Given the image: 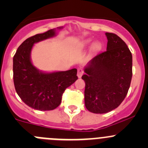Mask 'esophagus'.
Wrapping results in <instances>:
<instances>
[{
    "mask_svg": "<svg viewBox=\"0 0 148 148\" xmlns=\"http://www.w3.org/2000/svg\"><path fill=\"white\" fill-rule=\"evenodd\" d=\"M83 69H78V70H77V77H79V78H81L82 76L83 75Z\"/></svg>",
    "mask_w": 148,
    "mask_h": 148,
    "instance_id": "1",
    "label": "esophagus"
}]
</instances>
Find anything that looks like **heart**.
<instances>
[{
  "label": "heart",
  "mask_w": 148,
  "mask_h": 148,
  "mask_svg": "<svg viewBox=\"0 0 148 148\" xmlns=\"http://www.w3.org/2000/svg\"><path fill=\"white\" fill-rule=\"evenodd\" d=\"M90 42H91V40L90 39L86 40V41H84L83 42L82 46H88L89 44H90ZM100 47H101V43L99 42V41H95V42L93 44V48H94V49H99Z\"/></svg>",
  "instance_id": "heart-1"
}]
</instances>
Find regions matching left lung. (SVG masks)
<instances>
[{
	"mask_svg": "<svg viewBox=\"0 0 148 148\" xmlns=\"http://www.w3.org/2000/svg\"><path fill=\"white\" fill-rule=\"evenodd\" d=\"M107 51L85 66V107L95 114L117 108L126 97L132 76V56L125 41L114 34L105 33Z\"/></svg>",
	"mask_w": 148,
	"mask_h": 148,
	"instance_id": "8db88e82",
	"label": "left lung"
}]
</instances>
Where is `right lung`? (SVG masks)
Returning a JSON list of instances; mask_svg holds the SVG:
<instances>
[{"mask_svg": "<svg viewBox=\"0 0 148 148\" xmlns=\"http://www.w3.org/2000/svg\"><path fill=\"white\" fill-rule=\"evenodd\" d=\"M63 26L49 30L25 40L13 56V71L15 89L28 107L40 111L56 109L62 102L67 87L77 80V69L46 72L37 69L31 61L34 44L56 36Z\"/></svg>", "mask_w": 148, "mask_h": 148, "instance_id": "add662e5", "label": "right lung"}]
</instances>
